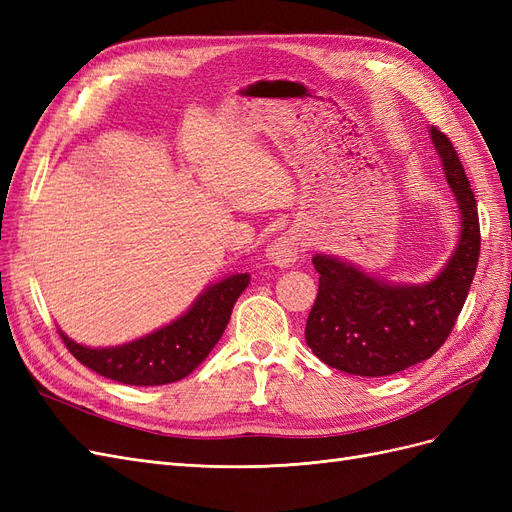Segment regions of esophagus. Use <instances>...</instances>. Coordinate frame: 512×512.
<instances>
[{
    "label": "esophagus",
    "mask_w": 512,
    "mask_h": 512,
    "mask_svg": "<svg viewBox=\"0 0 512 512\" xmlns=\"http://www.w3.org/2000/svg\"><path fill=\"white\" fill-rule=\"evenodd\" d=\"M301 250H303L301 235L294 230H288L267 247V258L273 262L275 267L286 269L299 260Z\"/></svg>",
    "instance_id": "esophagus-1"
}]
</instances>
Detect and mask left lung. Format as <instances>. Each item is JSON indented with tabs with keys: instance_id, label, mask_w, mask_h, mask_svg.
<instances>
[{
	"instance_id": "left-lung-1",
	"label": "left lung",
	"mask_w": 512,
	"mask_h": 512,
	"mask_svg": "<svg viewBox=\"0 0 512 512\" xmlns=\"http://www.w3.org/2000/svg\"><path fill=\"white\" fill-rule=\"evenodd\" d=\"M446 181L461 209L457 250L436 280L391 286L333 256H314L318 297L307 316V346L322 363L354 376L380 378L438 352L466 303L480 254L476 198L448 136L431 130Z\"/></svg>"
}]
</instances>
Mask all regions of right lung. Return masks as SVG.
I'll list each match as a JSON object with an SVG mask.
<instances>
[{
	"label": "right lung",
	"instance_id": "right-lung-1",
	"mask_svg": "<svg viewBox=\"0 0 512 512\" xmlns=\"http://www.w3.org/2000/svg\"><path fill=\"white\" fill-rule=\"evenodd\" d=\"M250 275H232L209 286L188 314L168 327L115 348H85L59 331L74 359L96 374L132 386H160L177 382L207 359L230 320L239 294Z\"/></svg>",
	"mask_w": 512,
	"mask_h": 512
}]
</instances>
